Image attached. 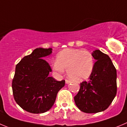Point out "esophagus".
<instances>
[{"label": "esophagus", "mask_w": 127, "mask_h": 127, "mask_svg": "<svg viewBox=\"0 0 127 127\" xmlns=\"http://www.w3.org/2000/svg\"><path fill=\"white\" fill-rule=\"evenodd\" d=\"M65 81H66V84H69V83H71V81H69V80H65Z\"/></svg>", "instance_id": "34e87169"}]
</instances>
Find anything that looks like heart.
I'll use <instances>...</instances> for the list:
<instances>
[{"instance_id": "b5f03b06", "label": "heart", "mask_w": 127, "mask_h": 127, "mask_svg": "<svg viewBox=\"0 0 127 127\" xmlns=\"http://www.w3.org/2000/svg\"><path fill=\"white\" fill-rule=\"evenodd\" d=\"M93 67L94 58L92 53L81 49H64L58 53L56 60L53 63L54 71L61 74L66 69L67 76L76 81L88 78Z\"/></svg>"}]
</instances>
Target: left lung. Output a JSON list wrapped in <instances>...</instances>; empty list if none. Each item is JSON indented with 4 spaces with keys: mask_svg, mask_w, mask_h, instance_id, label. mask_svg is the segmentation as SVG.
Here are the masks:
<instances>
[{
    "mask_svg": "<svg viewBox=\"0 0 127 127\" xmlns=\"http://www.w3.org/2000/svg\"><path fill=\"white\" fill-rule=\"evenodd\" d=\"M96 60L93 71L86 81L80 83L74 101L81 112H103L112 103L117 94V70L107 54L97 49L92 53Z\"/></svg>",
    "mask_w": 127,
    "mask_h": 127,
    "instance_id": "1",
    "label": "left lung"
}]
</instances>
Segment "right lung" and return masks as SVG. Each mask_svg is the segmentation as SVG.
I'll list each match as a JSON object with an SVG mask.
<instances>
[{
  "mask_svg": "<svg viewBox=\"0 0 127 127\" xmlns=\"http://www.w3.org/2000/svg\"><path fill=\"white\" fill-rule=\"evenodd\" d=\"M51 53L52 48H36L15 66L12 83L14 99L29 113L38 114L50 110L65 85L64 80L58 81L49 76L52 69L42 58Z\"/></svg>",
  "mask_w": 127,
  "mask_h": 127,
  "instance_id": "add662e5",
  "label": "right lung"
}]
</instances>
